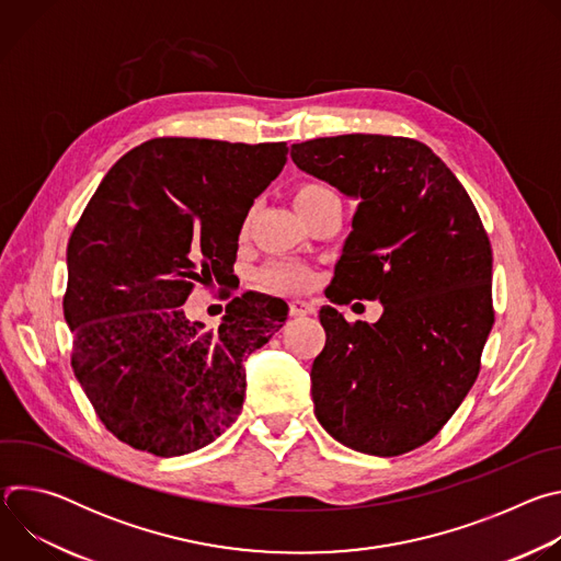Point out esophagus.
Segmentation results:
<instances>
[{
    "instance_id": "esophagus-1",
    "label": "esophagus",
    "mask_w": 561,
    "mask_h": 561,
    "mask_svg": "<svg viewBox=\"0 0 561 561\" xmlns=\"http://www.w3.org/2000/svg\"><path fill=\"white\" fill-rule=\"evenodd\" d=\"M290 314L293 317H306V314H314V306L304 301V299H293L290 301Z\"/></svg>"
}]
</instances>
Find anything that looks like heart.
I'll return each mask as SVG.
<instances>
[{
    "instance_id": "obj_1",
    "label": "heart",
    "mask_w": 561,
    "mask_h": 561,
    "mask_svg": "<svg viewBox=\"0 0 561 561\" xmlns=\"http://www.w3.org/2000/svg\"><path fill=\"white\" fill-rule=\"evenodd\" d=\"M327 193H333L331 188L322 186V184H301L295 193V204L299 202H308L314 197H322ZM312 282V271L304 264L297 262H275L268 264L262 273H260V284L266 290H275V293H295V290H304L308 288Z\"/></svg>"
}]
</instances>
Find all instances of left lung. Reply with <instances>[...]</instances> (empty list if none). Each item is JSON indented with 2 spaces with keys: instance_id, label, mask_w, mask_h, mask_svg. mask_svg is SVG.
Returning a JSON list of instances; mask_svg holds the SVG:
<instances>
[{
  "instance_id": "8db88e82",
  "label": "left lung",
  "mask_w": 561,
  "mask_h": 561,
  "mask_svg": "<svg viewBox=\"0 0 561 561\" xmlns=\"http://www.w3.org/2000/svg\"><path fill=\"white\" fill-rule=\"evenodd\" d=\"M299 171L357 199L331 299H377L375 324L322 306L314 415L340 444L409 453L459 409L493 329L489 234L468 193L422 141L337 135L290 146Z\"/></svg>"
}]
</instances>
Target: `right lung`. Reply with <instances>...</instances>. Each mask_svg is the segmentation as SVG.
Listing matches in <instances>:
<instances>
[{
	"instance_id": "right-lung-1",
	"label": "right lung",
	"mask_w": 561,
	"mask_h": 561,
	"mask_svg": "<svg viewBox=\"0 0 561 561\" xmlns=\"http://www.w3.org/2000/svg\"><path fill=\"white\" fill-rule=\"evenodd\" d=\"M286 141L162 137L126 152L79 217L66 251L72 370L124 444L178 457L215 442L242 411L247 357L288 314L234 297L217 331L184 312L195 284H228L239 230L282 173Z\"/></svg>"
}]
</instances>
